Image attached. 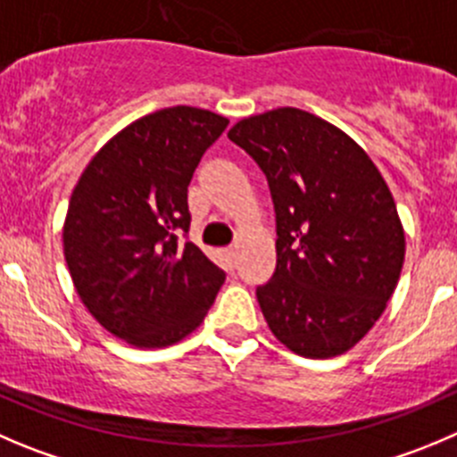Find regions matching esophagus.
I'll list each match as a JSON object with an SVG mask.
<instances>
[{"instance_id":"34e87169","label":"esophagus","mask_w":457,"mask_h":457,"mask_svg":"<svg viewBox=\"0 0 457 457\" xmlns=\"http://www.w3.org/2000/svg\"><path fill=\"white\" fill-rule=\"evenodd\" d=\"M224 260H226V264H228V267H236V262H237V249H226L224 251Z\"/></svg>"}]
</instances>
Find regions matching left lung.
I'll return each instance as SVG.
<instances>
[{
	"label": "left lung",
	"instance_id": "1",
	"mask_svg": "<svg viewBox=\"0 0 457 457\" xmlns=\"http://www.w3.org/2000/svg\"><path fill=\"white\" fill-rule=\"evenodd\" d=\"M228 138L267 175L276 206V273L258 287L273 337L307 359L354 347L397 287L406 236L368 152L296 107L242 119Z\"/></svg>",
	"mask_w": 457,
	"mask_h": 457
}]
</instances>
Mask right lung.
Here are the masks:
<instances>
[{"label":"right lung","mask_w":457,"mask_h":457,"mask_svg":"<svg viewBox=\"0 0 457 457\" xmlns=\"http://www.w3.org/2000/svg\"><path fill=\"white\" fill-rule=\"evenodd\" d=\"M228 119L177 105L141 116L87 163L62 226L82 305L134 347H168L202 325L224 271L188 231V184Z\"/></svg>","instance_id":"1"}]
</instances>
